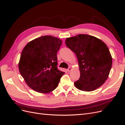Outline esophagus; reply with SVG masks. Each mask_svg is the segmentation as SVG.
<instances>
[{
    "label": "esophagus",
    "instance_id": "1",
    "mask_svg": "<svg viewBox=\"0 0 125 125\" xmlns=\"http://www.w3.org/2000/svg\"><path fill=\"white\" fill-rule=\"evenodd\" d=\"M67 71H68V72H70V71H71V70H72V69H71V67H69V68H68V69H67Z\"/></svg>",
    "mask_w": 125,
    "mask_h": 125
}]
</instances>
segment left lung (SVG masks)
<instances>
[{
    "instance_id": "obj_1",
    "label": "left lung",
    "mask_w": 125,
    "mask_h": 125,
    "mask_svg": "<svg viewBox=\"0 0 125 125\" xmlns=\"http://www.w3.org/2000/svg\"><path fill=\"white\" fill-rule=\"evenodd\" d=\"M65 44L77 56L80 77L74 82L78 90L91 92L107 79L112 66V57L107 46L101 39L80 34L66 38Z\"/></svg>"
}]
</instances>
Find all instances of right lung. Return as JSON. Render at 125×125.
I'll list each match as a JSON object with an SVG mask.
<instances>
[{
    "mask_svg": "<svg viewBox=\"0 0 125 125\" xmlns=\"http://www.w3.org/2000/svg\"><path fill=\"white\" fill-rule=\"evenodd\" d=\"M62 43L58 38L42 36L30 41L21 52L19 72L28 86L40 93H49L58 86L64 72L57 68V52Z\"/></svg>",
    "mask_w": 125,
    "mask_h": 125,
    "instance_id": "obj_1",
    "label": "right lung"
}]
</instances>
